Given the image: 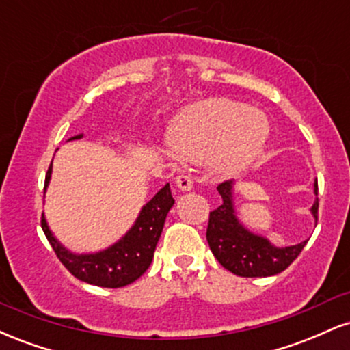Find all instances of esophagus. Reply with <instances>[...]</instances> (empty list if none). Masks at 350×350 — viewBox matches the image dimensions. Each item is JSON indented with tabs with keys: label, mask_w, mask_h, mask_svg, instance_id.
<instances>
[{
	"label": "esophagus",
	"mask_w": 350,
	"mask_h": 350,
	"mask_svg": "<svg viewBox=\"0 0 350 350\" xmlns=\"http://www.w3.org/2000/svg\"><path fill=\"white\" fill-rule=\"evenodd\" d=\"M176 186L179 187V191L187 192V191H191L192 186H194V179L187 174H180L176 178Z\"/></svg>",
	"instance_id": "esophagus-1"
}]
</instances>
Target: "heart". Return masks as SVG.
I'll list each match as a JSON object with an SVG mask.
<instances>
[{"mask_svg":"<svg viewBox=\"0 0 350 350\" xmlns=\"http://www.w3.org/2000/svg\"><path fill=\"white\" fill-rule=\"evenodd\" d=\"M270 135L267 116L232 98H208L183 110L171 128V146L184 161H208L219 178L247 170Z\"/></svg>","mask_w":350,"mask_h":350,"instance_id":"obj_1","label":"heart"}]
</instances>
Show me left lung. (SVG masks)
<instances>
[{"label": "left lung", "instance_id": "obj_1", "mask_svg": "<svg viewBox=\"0 0 350 350\" xmlns=\"http://www.w3.org/2000/svg\"><path fill=\"white\" fill-rule=\"evenodd\" d=\"M217 191L222 196V206L208 215L207 242L219 263L228 271L243 278L273 276L286 270L298 258L308 240L291 247H275L270 240L245 228L237 219L234 206V180L219 184ZM317 196V183H314ZM319 200H314L311 214L317 222Z\"/></svg>", "mask_w": 350, "mask_h": 350}]
</instances>
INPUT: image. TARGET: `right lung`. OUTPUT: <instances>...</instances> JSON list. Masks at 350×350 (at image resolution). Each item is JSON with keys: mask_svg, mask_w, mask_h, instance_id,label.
<instances>
[{"mask_svg": "<svg viewBox=\"0 0 350 350\" xmlns=\"http://www.w3.org/2000/svg\"><path fill=\"white\" fill-rule=\"evenodd\" d=\"M79 138H82V135L70 139ZM51 174L52 164L47 170L44 192L49 186ZM172 204H174V199L171 196L170 184H166L156 192L154 198L146 206H143L133 227L118 242L97 253H72L62 247L51 232L44 214L41 226L57 258L75 278L85 281L88 284H95V286L122 288L133 283L150 268L156 245L161 237L164 220Z\"/></svg>", "mask_w": 350, "mask_h": 350, "instance_id": "obj_1", "label": "right lung"}]
</instances>
